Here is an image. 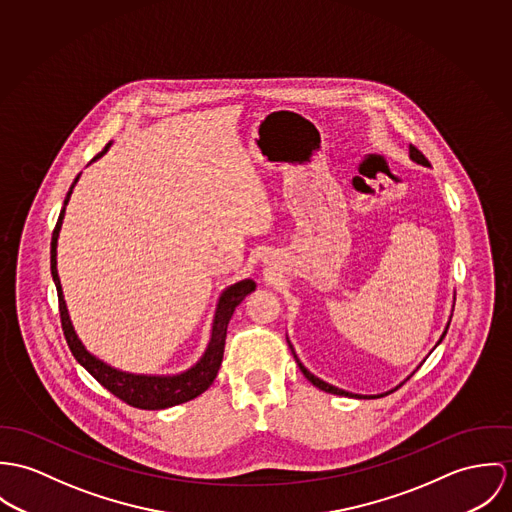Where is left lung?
<instances>
[{
  "label": "left lung",
  "mask_w": 512,
  "mask_h": 512,
  "mask_svg": "<svg viewBox=\"0 0 512 512\" xmlns=\"http://www.w3.org/2000/svg\"><path fill=\"white\" fill-rule=\"evenodd\" d=\"M410 159H412V161H414V163H418V165H424V167H430V163H428V159H426V157H424V155H422V153H420V151H418V149H416V147H414V145H410ZM450 322H452V320H450ZM448 328H450V324H448V326H446V330H444V334H442V338H440V341L444 340V336H446V334H448ZM440 341H438V343H440ZM438 343H436V345H438ZM288 345H290V343H288ZM290 349H292V345H290ZM292 353H294V349H292ZM294 359H296V363H298V367H300V371H302V373H304V377H306V379H308V381H310V383H312V385H314V387H318V389H320V391H326V393H332V395H340V397L371 398V397H367V395H365V397H363V395H351V393H347V391H341V389H338V387H334V385H328V383H326V381H322V379H318V377H314V375H312V373H310V371H308V369H306V367H304V365H302V363H300V361H298V357H296V353H294ZM391 393H393V391H391ZM377 397H379V395H377ZM381 397H385V395H381Z\"/></svg>",
  "instance_id": "left-lung-1"
}]
</instances>
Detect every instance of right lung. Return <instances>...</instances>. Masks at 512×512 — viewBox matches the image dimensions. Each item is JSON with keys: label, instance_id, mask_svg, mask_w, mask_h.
I'll return each mask as SVG.
<instances>
[{"label": "right lung", "instance_id": "obj_1", "mask_svg": "<svg viewBox=\"0 0 512 512\" xmlns=\"http://www.w3.org/2000/svg\"><path fill=\"white\" fill-rule=\"evenodd\" d=\"M112 143H108L104 147L102 153H98L94 157L100 159ZM78 182V176L74 180V184ZM70 186L66 198H64V206L60 210L57 226L53 231V241H51V273H53V281L57 284L58 292V312H60V324H62V332L66 343L72 351V355L76 357V361L102 385L106 387L114 397L123 400L129 406L135 408H143V410H161V408H169L174 404H182L188 402L192 398L202 395L216 379L218 369L222 365V357H224V345H226V334H228V324L231 320V314L235 310V306L249 294L255 290V283L251 279L239 281V283L231 284L226 288L220 296L218 302V310H216V318H214V326H212V340L208 343L206 353L202 355V359L188 371L180 373V375H172V377H151V375H133V373H123L117 371L114 367L106 365L104 361L96 359L90 351H86V347L82 345V341L78 340L68 310H66V302L62 296V286L58 279L57 271V241L58 231L62 226V218H64V210L66 204L70 200L72 188Z\"/></svg>", "mask_w": 512, "mask_h": 512}]
</instances>
